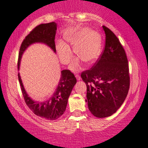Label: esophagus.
<instances>
[{
    "instance_id": "34e87169",
    "label": "esophagus",
    "mask_w": 148,
    "mask_h": 148,
    "mask_svg": "<svg viewBox=\"0 0 148 148\" xmlns=\"http://www.w3.org/2000/svg\"><path fill=\"white\" fill-rule=\"evenodd\" d=\"M75 77H76V78H77V80H80V79H81V77H80V75H78V74L76 75Z\"/></svg>"
}]
</instances>
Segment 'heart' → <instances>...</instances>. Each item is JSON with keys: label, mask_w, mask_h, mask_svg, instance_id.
Listing matches in <instances>:
<instances>
[{"label": "heart", "mask_w": 148, "mask_h": 148, "mask_svg": "<svg viewBox=\"0 0 148 148\" xmlns=\"http://www.w3.org/2000/svg\"><path fill=\"white\" fill-rule=\"evenodd\" d=\"M65 39L71 46H74V52L86 63H92L99 57L101 49L102 40L99 32L82 27L65 36ZM56 51L62 63L66 64L70 62L73 52L70 47L62 40L56 43ZM79 58H76L70 65L72 71H78L80 68Z\"/></svg>", "instance_id": "heart-1"}]
</instances>
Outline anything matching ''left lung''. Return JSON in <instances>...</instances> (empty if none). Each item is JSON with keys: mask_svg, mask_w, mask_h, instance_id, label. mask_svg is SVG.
<instances>
[{"mask_svg": "<svg viewBox=\"0 0 148 148\" xmlns=\"http://www.w3.org/2000/svg\"><path fill=\"white\" fill-rule=\"evenodd\" d=\"M104 50L93 66L81 74L86 84V101L98 118L111 116L123 104L130 88V75L125 50L117 37L103 26Z\"/></svg>", "mask_w": 148, "mask_h": 148, "instance_id": "8db88e82", "label": "left lung"}]
</instances>
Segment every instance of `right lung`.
Returning <instances> with one entry per match:
<instances>
[{"instance_id":"1","label":"right lung","mask_w":148,"mask_h":148,"mask_svg":"<svg viewBox=\"0 0 148 148\" xmlns=\"http://www.w3.org/2000/svg\"><path fill=\"white\" fill-rule=\"evenodd\" d=\"M56 30L57 24L55 22L41 24L36 27L25 37L21 44L18 54V70L24 51L32 44L36 42L44 43L50 47L55 53L56 52L54 41ZM18 75L25 103L34 114L49 120H56L62 115L66 110L68 99L71 91L75 84L77 83V79L73 73L69 70L61 71V77L57 88L52 96L45 101H36L33 100L28 95L24 88L20 74L18 73Z\"/></svg>"}]
</instances>
